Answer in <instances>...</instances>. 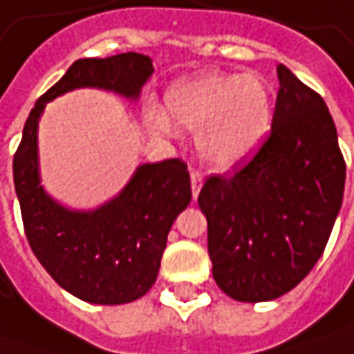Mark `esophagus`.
<instances>
[{"instance_id": "obj_1", "label": "esophagus", "mask_w": 354, "mask_h": 354, "mask_svg": "<svg viewBox=\"0 0 354 354\" xmlns=\"http://www.w3.org/2000/svg\"><path fill=\"white\" fill-rule=\"evenodd\" d=\"M201 187H203V177H201V173H191V191H193V201H197L198 193H201Z\"/></svg>"}]
</instances>
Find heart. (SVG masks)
I'll list each match as a JSON object with an SVG mask.
<instances>
[{
  "label": "heart",
  "instance_id": "obj_1",
  "mask_svg": "<svg viewBox=\"0 0 354 354\" xmlns=\"http://www.w3.org/2000/svg\"><path fill=\"white\" fill-rule=\"evenodd\" d=\"M165 114L149 110L147 120L159 131H197L198 157L216 171L248 163L270 138L274 96L264 80L236 73L201 71L179 78L165 92Z\"/></svg>",
  "mask_w": 354,
  "mask_h": 354
}]
</instances>
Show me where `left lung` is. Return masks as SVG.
Segmentation results:
<instances>
[{"instance_id": "8db88e82", "label": "left lung", "mask_w": 354, "mask_h": 354, "mask_svg": "<svg viewBox=\"0 0 354 354\" xmlns=\"http://www.w3.org/2000/svg\"><path fill=\"white\" fill-rule=\"evenodd\" d=\"M270 138L232 177H209L198 207L209 223L212 278L246 304L278 299L317 264L343 205L345 161L329 108L278 64Z\"/></svg>"}]
</instances>
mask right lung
Returning a JSON list of instances; mask_svg holds the SVG:
<instances>
[{"mask_svg": "<svg viewBox=\"0 0 354 354\" xmlns=\"http://www.w3.org/2000/svg\"><path fill=\"white\" fill-rule=\"evenodd\" d=\"M151 75L153 61L140 53L73 62L37 100L13 157L31 250L62 290L96 306L136 301L156 283L171 226L191 203L189 171L181 159L142 163L118 195L94 209H73L41 183L39 122L48 102L73 90H104L138 102Z\"/></svg>", "mask_w": 354, "mask_h": 354, "instance_id": "add662e5", "label": "right lung"}]
</instances>
